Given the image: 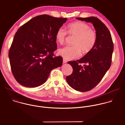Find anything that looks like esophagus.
Segmentation results:
<instances>
[{"label": "esophagus", "mask_w": 125, "mask_h": 125, "mask_svg": "<svg viewBox=\"0 0 125 125\" xmlns=\"http://www.w3.org/2000/svg\"><path fill=\"white\" fill-rule=\"evenodd\" d=\"M63 63H66L67 62V60L66 59H63Z\"/></svg>", "instance_id": "obj_1"}]
</instances>
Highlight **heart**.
I'll return each mask as SVG.
<instances>
[{
	"label": "heart",
	"mask_w": 125,
	"mask_h": 125,
	"mask_svg": "<svg viewBox=\"0 0 125 125\" xmlns=\"http://www.w3.org/2000/svg\"><path fill=\"white\" fill-rule=\"evenodd\" d=\"M68 33L76 37L73 46H66L58 50L59 55L66 60H72L79 57L82 54L90 52L94 47L97 40L96 31L91 29L90 26L83 22H76L68 26L67 31L59 28L56 33L55 38L58 43L63 44Z\"/></svg>",
	"instance_id": "obj_1"
}]
</instances>
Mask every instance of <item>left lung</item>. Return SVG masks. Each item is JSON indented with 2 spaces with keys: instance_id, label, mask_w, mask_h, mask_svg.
Returning <instances> with one entry per match:
<instances>
[{
  "instance_id": "8db88e82",
  "label": "left lung",
  "mask_w": 125,
  "mask_h": 125,
  "mask_svg": "<svg viewBox=\"0 0 125 125\" xmlns=\"http://www.w3.org/2000/svg\"><path fill=\"white\" fill-rule=\"evenodd\" d=\"M76 19L92 23L97 34L96 43L90 52L79 60L68 62L73 70L72 74L66 77L68 84L77 91L85 92L95 87L110 68L114 45L109 30L97 18ZM81 63L85 64L83 66Z\"/></svg>"
}]
</instances>
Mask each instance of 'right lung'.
Listing matches in <instances>:
<instances>
[{"label":"right lung","instance_id":"right-lung-1","mask_svg":"<svg viewBox=\"0 0 125 125\" xmlns=\"http://www.w3.org/2000/svg\"><path fill=\"white\" fill-rule=\"evenodd\" d=\"M67 18L44 14L35 17L16 32L9 51L12 73L20 84L34 87L44 83L51 71L62 65L54 56L55 34Z\"/></svg>","mask_w":125,"mask_h":125}]
</instances>
